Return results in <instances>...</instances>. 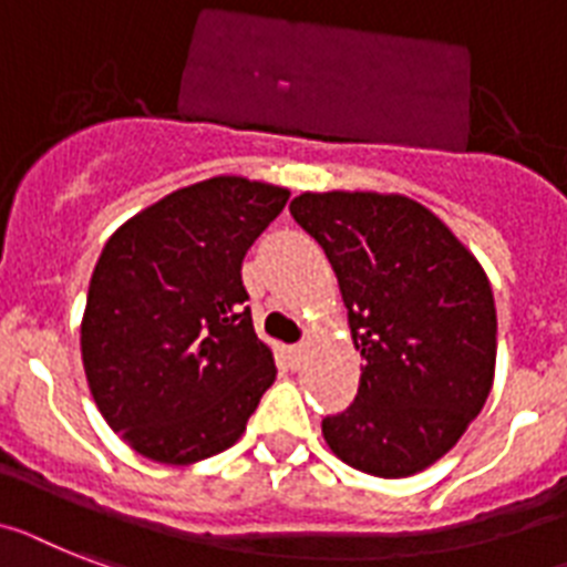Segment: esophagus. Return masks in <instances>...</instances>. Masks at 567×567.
<instances>
[{
    "label": "esophagus",
    "instance_id": "34e87169",
    "mask_svg": "<svg viewBox=\"0 0 567 567\" xmlns=\"http://www.w3.org/2000/svg\"><path fill=\"white\" fill-rule=\"evenodd\" d=\"M288 354H291L293 365H302V363H306V357H308V346H306V342H299V346H291V349H288Z\"/></svg>",
    "mask_w": 567,
    "mask_h": 567
}]
</instances>
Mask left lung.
<instances>
[{
  "label": "left lung",
  "mask_w": 567,
  "mask_h": 567,
  "mask_svg": "<svg viewBox=\"0 0 567 567\" xmlns=\"http://www.w3.org/2000/svg\"><path fill=\"white\" fill-rule=\"evenodd\" d=\"M363 357L357 398L322 421L331 453L378 478L432 467L482 412L496 374V302L467 247L398 193H302Z\"/></svg>",
  "instance_id": "obj_1"
}]
</instances>
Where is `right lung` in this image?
I'll return each mask as SVG.
<instances>
[{
  "mask_svg": "<svg viewBox=\"0 0 567 567\" xmlns=\"http://www.w3.org/2000/svg\"><path fill=\"white\" fill-rule=\"evenodd\" d=\"M291 189L216 175L164 195L109 236L80 351L92 398L126 444L173 467L225 453L276 380L241 259Z\"/></svg>",
  "mask_w": 567,
  "mask_h": 567,
  "instance_id": "right-lung-1",
  "label": "right lung"
}]
</instances>
